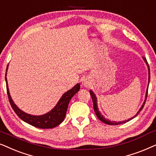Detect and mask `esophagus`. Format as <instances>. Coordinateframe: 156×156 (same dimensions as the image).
Masks as SVG:
<instances>
[{"label":"esophagus","instance_id":"1","mask_svg":"<svg viewBox=\"0 0 156 156\" xmlns=\"http://www.w3.org/2000/svg\"><path fill=\"white\" fill-rule=\"evenodd\" d=\"M82 84L84 86H88V80H87L86 79H84L83 80V82H82Z\"/></svg>","mask_w":156,"mask_h":156}]
</instances>
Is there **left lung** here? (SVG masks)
I'll list each match as a JSON object with an SVG mask.
<instances>
[{
    "instance_id": "8db88e82",
    "label": "left lung",
    "mask_w": 156,
    "mask_h": 156,
    "mask_svg": "<svg viewBox=\"0 0 156 156\" xmlns=\"http://www.w3.org/2000/svg\"><path fill=\"white\" fill-rule=\"evenodd\" d=\"M143 60H144L145 63H146L147 66H148V85H149V83H150V68H149V65L148 63V62H147V60L145 57H143ZM148 88H147V90H146V98H145V101L144 102H143L142 106L140 107V108L139 109V111H138V113H137L136 115H135L133 117H132L131 118H129V119H128L127 120H123V121H119V122H116V121H111V120H108V119H106V118H105L104 116L103 115H101V112L98 111V105H97V98L95 96V95L94 94V93L93 92L92 90H90V94L91 95V98H92V100H93V109H94L95 111V113L96 114L97 117L98 118V119L100 120H101V121L103 122V123H105V124H108V125H119V124H123V123H125L126 122H128L129 120H132L133 118H134L135 117H136L137 115H138V113H140L141 111V110L143 108V107H144V105L145 103H146V99H147V95H148Z\"/></svg>"
}]
</instances>
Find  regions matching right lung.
Here are the masks:
<instances>
[{
    "label": "right lung",
    "instance_id": "1",
    "mask_svg": "<svg viewBox=\"0 0 156 156\" xmlns=\"http://www.w3.org/2000/svg\"><path fill=\"white\" fill-rule=\"evenodd\" d=\"M8 68V65L7 66L5 72V82H6V88H7V93L8 96V100L11 105L12 108L15 111V113L17 114V115L20 119L23 120L26 123L30 124V125L34 126V127L38 128H53L56 127L59 124H61L63 120L65 119L66 111H67L68 104L70 99L73 96L78 92L80 90V84L78 83L73 88L70 89L67 92H66L62 95L61 99L53 108L51 111H50L48 113L43 114L41 115H33L30 114H28L25 113L21 110L18 108L10 96L9 90H8V81L6 75H7V70Z\"/></svg>",
    "mask_w": 156,
    "mask_h": 156
}]
</instances>
